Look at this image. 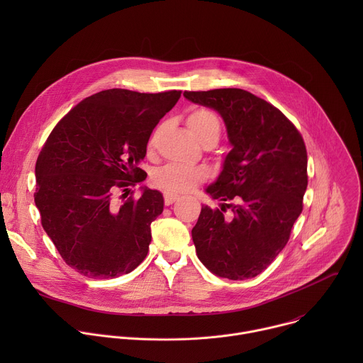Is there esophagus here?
<instances>
[{"label":"esophagus","instance_id":"obj_1","mask_svg":"<svg viewBox=\"0 0 363 363\" xmlns=\"http://www.w3.org/2000/svg\"><path fill=\"white\" fill-rule=\"evenodd\" d=\"M164 198H165V205H172L175 201L179 199V195L172 194V192H165Z\"/></svg>","mask_w":363,"mask_h":363}]
</instances>
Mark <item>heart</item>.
Masks as SVG:
<instances>
[{
  "mask_svg": "<svg viewBox=\"0 0 363 363\" xmlns=\"http://www.w3.org/2000/svg\"><path fill=\"white\" fill-rule=\"evenodd\" d=\"M188 126L194 135L203 142L208 138H220L221 126L217 115L208 109H198L188 118ZM206 178V171L201 167L184 164H167L153 174V184L169 192H188Z\"/></svg>",
  "mask_w": 363,
  "mask_h": 363,
  "instance_id": "1",
  "label": "heart"
}]
</instances>
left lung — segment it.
Returning <instances> with one entry per match:
<instances>
[{
	"label": "left lung",
	"mask_w": 363,
	"mask_h": 363,
	"mask_svg": "<svg viewBox=\"0 0 363 363\" xmlns=\"http://www.w3.org/2000/svg\"><path fill=\"white\" fill-rule=\"evenodd\" d=\"M184 96L220 113L233 146L218 178L205 188L221 201V210L202 205L192 228L196 255L218 277H255L284 248L301 214L307 188L303 138L277 108L247 90L214 89ZM225 208L233 211L228 220L222 214Z\"/></svg>",
	"instance_id": "8db88e82"
}]
</instances>
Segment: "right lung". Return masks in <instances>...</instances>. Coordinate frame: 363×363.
<instances>
[{
  "mask_svg": "<svg viewBox=\"0 0 363 363\" xmlns=\"http://www.w3.org/2000/svg\"><path fill=\"white\" fill-rule=\"evenodd\" d=\"M179 97V90H103L50 133L35 164L34 201L44 231L77 273L115 279L145 260L164 196L140 186L138 199L119 202L116 192L145 181L139 164L150 133Z\"/></svg>",
  "mask_w": 363,
  "mask_h": 363,
  "instance_id": "right-lung-1",
  "label": "right lung"
}]
</instances>
